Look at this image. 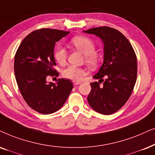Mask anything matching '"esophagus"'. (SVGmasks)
Instances as JSON below:
<instances>
[{
    "label": "esophagus",
    "mask_w": 155,
    "mask_h": 155,
    "mask_svg": "<svg viewBox=\"0 0 155 155\" xmlns=\"http://www.w3.org/2000/svg\"><path fill=\"white\" fill-rule=\"evenodd\" d=\"M80 83H81V82H80V81H73V85H75V86L80 85Z\"/></svg>",
    "instance_id": "obj_1"
}]
</instances>
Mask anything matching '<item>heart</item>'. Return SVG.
I'll return each mask as SVG.
<instances>
[{"label": "heart", "mask_w": 155, "mask_h": 155, "mask_svg": "<svg viewBox=\"0 0 155 155\" xmlns=\"http://www.w3.org/2000/svg\"><path fill=\"white\" fill-rule=\"evenodd\" d=\"M70 43L76 49L85 55V63L91 68H95L100 63V57L95 53V45L91 39L84 36H75L70 40ZM67 51L63 46L55 47L53 52V56L56 61L60 65L65 63L67 60ZM85 75V70L82 68L70 65L63 71V76L68 79L79 80Z\"/></svg>", "instance_id": "1"}]
</instances>
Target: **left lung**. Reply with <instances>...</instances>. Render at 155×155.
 <instances>
[{"label": "left lung", "instance_id": "left-lung-1", "mask_svg": "<svg viewBox=\"0 0 155 155\" xmlns=\"http://www.w3.org/2000/svg\"><path fill=\"white\" fill-rule=\"evenodd\" d=\"M83 32L100 38L104 44L103 63L93 76L99 81L90 83L88 103L100 114H113L126 103L134 89L137 73L136 54L117 30L104 26Z\"/></svg>", "mask_w": 155, "mask_h": 155}]
</instances>
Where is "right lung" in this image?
Segmentation results:
<instances>
[{
  "label": "right lung",
  "instance_id": "obj_1",
  "mask_svg": "<svg viewBox=\"0 0 155 155\" xmlns=\"http://www.w3.org/2000/svg\"><path fill=\"white\" fill-rule=\"evenodd\" d=\"M70 32L42 28L24 38L14 60V71L23 99L32 109L43 114L53 113L63 105L73 88L70 80L48 83V76H58L54 66L55 43Z\"/></svg>",
  "mask_w": 155,
  "mask_h": 155
}]
</instances>
